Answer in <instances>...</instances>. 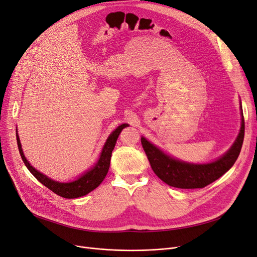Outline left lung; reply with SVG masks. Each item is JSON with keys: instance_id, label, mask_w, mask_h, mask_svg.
Returning a JSON list of instances; mask_svg holds the SVG:
<instances>
[{"instance_id": "left-lung-1", "label": "left lung", "mask_w": 257, "mask_h": 257, "mask_svg": "<svg viewBox=\"0 0 257 257\" xmlns=\"http://www.w3.org/2000/svg\"><path fill=\"white\" fill-rule=\"evenodd\" d=\"M240 110L241 127L238 137L221 158L211 163L193 164L174 159L142 137V146L155 174L169 186L178 188H202L219 179L234 165L240 154L244 137V119Z\"/></svg>"}]
</instances>
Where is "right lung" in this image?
Listing matches in <instances>:
<instances>
[{
    "mask_svg": "<svg viewBox=\"0 0 257 257\" xmlns=\"http://www.w3.org/2000/svg\"><path fill=\"white\" fill-rule=\"evenodd\" d=\"M128 126H129L128 123H122V125L118 126L115 130H114L109 136V138L107 139L106 143H104L103 148L101 150L100 157L96 162V164H95L91 169H89L88 172H85L82 176H80L77 180H75V181H72V182H68V183L54 181V180L50 179L49 177H46L45 175L41 174L40 172H38V170L35 169L26 160V158L23 154V150H22L21 143H20V139H19L18 134H17V142H18L19 151H20V155H21V158L23 160L25 166L34 175V177L38 180V181L42 183L44 186H46L47 188L51 189L52 192H54L55 194H57L60 197L68 198V199H74V198L82 197L84 195L89 194L103 181L104 177H106L108 174V170L110 167L111 155H112V151L114 149V146H115L116 140L121 132V130Z\"/></svg>",
    "mask_w": 257,
    "mask_h": 257,
    "instance_id": "1",
    "label": "right lung"
}]
</instances>
